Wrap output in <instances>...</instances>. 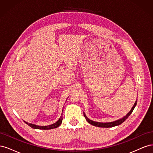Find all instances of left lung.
Instances as JSON below:
<instances>
[{
  "instance_id": "obj_1",
  "label": "left lung",
  "mask_w": 153,
  "mask_h": 153,
  "mask_svg": "<svg viewBox=\"0 0 153 153\" xmlns=\"http://www.w3.org/2000/svg\"><path fill=\"white\" fill-rule=\"evenodd\" d=\"M137 100L135 101V104H134L133 106L132 107L131 110H130V112H129L126 116H124L123 118L117 120L116 121H114V122H112V123H98V122H95L93 121H91L89 119H88L86 116V115L84 113V115L85 118L86 119L87 121L89 123V124L93 125V126H98V127H100V128H111V127H114L115 126H118V125H120L121 124H122L124 121H126V120L128 119V117L130 115V114L132 113V112L133 111L134 108H135V106L137 105Z\"/></svg>"
}]
</instances>
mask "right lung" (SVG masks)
I'll list each match as a JSON object with an SVG mask.
<instances>
[{"label":"right lung","instance_id":"add662e5","mask_svg":"<svg viewBox=\"0 0 153 153\" xmlns=\"http://www.w3.org/2000/svg\"><path fill=\"white\" fill-rule=\"evenodd\" d=\"M63 111V110H62ZM62 116H61V117L59 118V119L58 120V121L53 124H51V125H49V126H37V125H35V124H30V123H27L25 121H24L27 124H28L29 126L32 128L34 129H53V128H56L57 127H59L60 125H61V124L62 123Z\"/></svg>","mask_w":153,"mask_h":153}]
</instances>
